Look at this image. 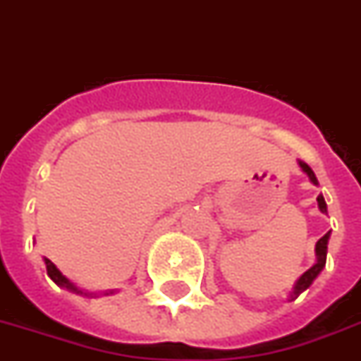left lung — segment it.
I'll return each instance as SVG.
<instances>
[{
    "label": "left lung",
    "mask_w": 361,
    "mask_h": 361,
    "mask_svg": "<svg viewBox=\"0 0 361 361\" xmlns=\"http://www.w3.org/2000/svg\"><path fill=\"white\" fill-rule=\"evenodd\" d=\"M299 167L302 169V173H306V177L310 178V183L316 184L318 186V178H316V175H314V171L308 167V165L305 164V161H299ZM318 207L322 213H327V203H325L324 196L319 194L318 196ZM329 234L331 232H327V234L324 235V238H319L318 243H316V262H314L312 267L308 268L302 276H300L299 280H297V283H295L293 287V293L289 295L291 297V300L297 299L302 291H306L308 287L312 286V281L318 278V274L324 270L325 267V259H327V242H329Z\"/></svg>",
    "instance_id": "left-lung-1"
}]
</instances>
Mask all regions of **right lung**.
Segmentation results:
<instances>
[{"label": "right lung", "instance_id": "obj_1", "mask_svg": "<svg viewBox=\"0 0 361 361\" xmlns=\"http://www.w3.org/2000/svg\"><path fill=\"white\" fill-rule=\"evenodd\" d=\"M43 261H45V267H47L49 278L55 281L56 286L66 287L68 291H72V293L85 295V297H97V295H94V293H87V291H83V289H80V287H78V286H74V283L68 280L66 276H64V274H62L61 270H59V268H56L55 264H53V262L49 261V259H43ZM112 293H114V289H112V291H104V295H112Z\"/></svg>", "mask_w": 361, "mask_h": 361}]
</instances>
